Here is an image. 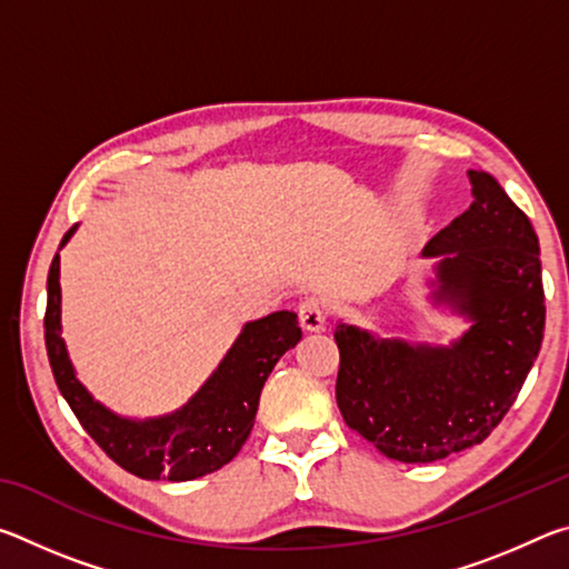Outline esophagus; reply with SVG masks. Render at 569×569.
Returning <instances> with one entry per match:
<instances>
[{
    "mask_svg": "<svg viewBox=\"0 0 569 569\" xmlns=\"http://www.w3.org/2000/svg\"><path fill=\"white\" fill-rule=\"evenodd\" d=\"M298 323H301V329L306 333H316V331H323L326 326V311L319 298L308 296L303 298L301 303H298Z\"/></svg>",
    "mask_w": 569,
    "mask_h": 569,
    "instance_id": "esophagus-1",
    "label": "esophagus"
}]
</instances>
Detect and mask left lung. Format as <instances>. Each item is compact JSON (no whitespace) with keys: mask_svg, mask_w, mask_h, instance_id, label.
Instances as JSON below:
<instances>
[{"mask_svg":"<svg viewBox=\"0 0 569 569\" xmlns=\"http://www.w3.org/2000/svg\"><path fill=\"white\" fill-rule=\"evenodd\" d=\"M471 206L423 246L437 258L429 301L469 321L449 346L336 326V401L383 457L427 465L481 445L512 407L542 346L545 288L529 218L485 170Z\"/></svg>","mask_w":569,"mask_h":569,"instance_id":"1","label":"left lung"}]
</instances>
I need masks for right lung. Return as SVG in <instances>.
I'll return each mask as SVG.
<instances>
[{
	"label": "right lung",
	"instance_id": "1",
	"mask_svg": "<svg viewBox=\"0 0 569 569\" xmlns=\"http://www.w3.org/2000/svg\"><path fill=\"white\" fill-rule=\"evenodd\" d=\"M74 230L77 226L67 230L60 248L67 246ZM298 341L301 329L293 311H276L248 321L218 369L188 403L166 417H118L82 387L67 353L62 339L60 253L52 258L47 276L44 343L57 387L104 455L140 479L188 481L228 465L253 429L268 373Z\"/></svg>",
	"mask_w": 569,
	"mask_h": 569
}]
</instances>
